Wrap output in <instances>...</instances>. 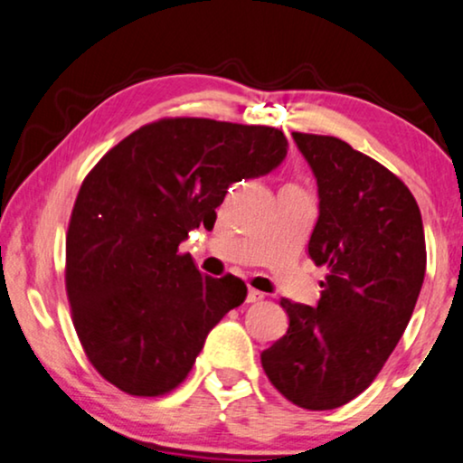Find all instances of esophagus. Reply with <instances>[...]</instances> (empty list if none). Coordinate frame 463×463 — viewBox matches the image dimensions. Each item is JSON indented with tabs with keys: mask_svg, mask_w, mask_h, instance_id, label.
Here are the masks:
<instances>
[{
	"mask_svg": "<svg viewBox=\"0 0 463 463\" xmlns=\"http://www.w3.org/2000/svg\"><path fill=\"white\" fill-rule=\"evenodd\" d=\"M265 294L254 290V288H248V294H246V303H259V300H263Z\"/></svg>",
	"mask_w": 463,
	"mask_h": 463,
	"instance_id": "34e87169",
	"label": "esophagus"
}]
</instances>
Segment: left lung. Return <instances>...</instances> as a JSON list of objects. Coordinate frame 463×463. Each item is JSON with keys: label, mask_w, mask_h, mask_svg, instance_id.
Returning a JSON list of instances; mask_svg holds the SVG:
<instances>
[{"label": "left lung", "mask_w": 463, "mask_h": 463, "mask_svg": "<svg viewBox=\"0 0 463 463\" xmlns=\"http://www.w3.org/2000/svg\"><path fill=\"white\" fill-rule=\"evenodd\" d=\"M292 137L317 179L309 257L327 273L317 307L279 300L290 324L260 364L290 403L326 411L364 392L403 336L426 240L410 187L378 160L332 136Z\"/></svg>", "instance_id": "obj_1"}]
</instances>
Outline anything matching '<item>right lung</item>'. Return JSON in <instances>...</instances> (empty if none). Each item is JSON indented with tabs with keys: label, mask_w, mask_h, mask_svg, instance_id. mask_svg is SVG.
<instances>
[{
	"label": "right lung",
	"mask_w": 463,
	"mask_h": 463,
	"mask_svg": "<svg viewBox=\"0 0 463 463\" xmlns=\"http://www.w3.org/2000/svg\"><path fill=\"white\" fill-rule=\"evenodd\" d=\"M286 148L276 127L160 118L87 173L66 233V294L87 359L118 391L171 392L244 303L242 279L203 276L179 244L215 223L227 187L267 175Z\"/></svg>",
	"instance_id": "right-lung-1"
}]
</instances>
